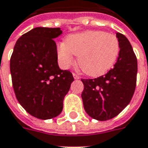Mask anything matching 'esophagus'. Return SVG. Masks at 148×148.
<instances>
[{
	"mask_svg": "<svg viewBox=\"0 0 148 148\" xmlns=\"http://www.w3.org/2000/svg\"><path fill=\"white\" fill-rule=\"evenodd\" d=\"M72 76H73V77H74V79H76V80L80 79V77H79L77 74H76V73H72Z\"/></svg>",
	"mask_w": 148,
	"mask_h": 148,
	"instance_id": "1",
	"label": "esophagus"
}]
</instances>
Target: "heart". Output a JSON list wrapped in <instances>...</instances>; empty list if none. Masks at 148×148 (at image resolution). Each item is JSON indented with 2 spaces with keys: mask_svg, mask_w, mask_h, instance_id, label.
Returning a JSON list of instances; mask_svg holds the SVG:
<instances>
[{
  "mask_svg": "<svg viewBox=\"0 0 148 148\" xmlns=\"http://www.w3.org/2000/svg\"><path fill=\"white\" fill-rule=\"evenodd\" d=\"M120 51L118 38L99 30L77 33L66 38L57 48L59 62L68 67L78 56L77 63L86 74L98 77L106 73L115 63Z\"/></svg>",
  "mask_w": 148,
  "mask_h": 148,
  "instance_id": "heart-1",
  "label": "heart"
}]
</instances>
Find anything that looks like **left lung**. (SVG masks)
<instances>
[{
    "mask_svg": "<svg viewBox=\"0 0 148 148\" xmlns=\"http://www.w3.org/2000/svg\"><path fill=\"white\" fill-rule=\"evenodd\" d=\"M120 51L116 63L105 75L82 79V99L89 116L99 121L117 116L129 104L136 87L138 62L128 39L116 33Z\"/></svg>",
    "mask_w": 148,
    "mask_h": 148,
    "instance_id": "1",
    "label": "left lung"
}]
</instances>
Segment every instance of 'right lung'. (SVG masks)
Segmentation results:
<instances>
[{"label":"right lung","mask_w":148,"mask_h":148,"mask_svg":"<svg viewBox=\"0 0 148 148\" xmlns=\"http://www.w3.org/2000/svg\"><path fill=\"white\" fill-rule=\"evenodd\" d=\"M60 28L37 27L17 40L10 68L16 99L32 116L49 119L59 115L63 99L74 81L69 71L58 63L54 38Z\"/></svg>","instance_id":"add662e5"}]
</instances>
